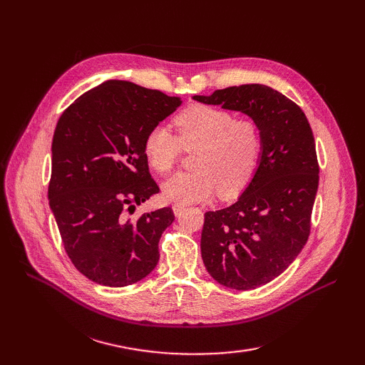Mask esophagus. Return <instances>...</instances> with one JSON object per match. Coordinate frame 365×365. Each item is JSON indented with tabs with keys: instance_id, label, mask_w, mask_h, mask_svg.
<instances>
[{
	"instance_id": "34e87169",
	"label": "esophagus",
	"mask_w": 365,
	"mask_h": 365,
	"mask_svg": "<svg viewBox=\"0 0 365 365\" xmlns=\"http://www.w3.org/2000/svg\"><path fill=\"white\" fill-rule=\"evenodd\" d=\"M172 208H173V212H175L176 216H180V215L184 212V210H185V207H184L182 204H173Z\"/></svg>"
}]
</instances>
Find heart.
Wrapping results in <instances>:
<instances>
[{
  "mask_svg": "<svg viewBox=\"0 0 365 365\" xmlns=\"http://www.w3.org/2000/svg\"><path fill=\"white\" fill-rule=\"evenodd\" d=\"M176 135L153 126L145 137V155L150 168L170 173L184 150H193V172L178 173L163 184L168 200L176 204L202 202L216 190L231 197L240 193L257 169L262 137L256 121L207 105L184 109L173 120Z\"/></svg>",
  "mask_w": 365,
  "mask_h": 365,
  "instance_id": "heart-1",
  "label": "heart"
}]
</instances>
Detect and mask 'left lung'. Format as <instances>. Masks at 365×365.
Segmentation results:
<instances>
[{
	"label": "left lung",
	"instance_id": "8db88e82",
	"mask_svg": "<svg viewBox=\"0 0 365 365\" xmlns=\"http://www.w3.org/2000/svg\"><path fill=\"white\" fill-rule=\"evenodd\" d=\"M193 98L245 113L259 126V168L237 202L204 215L201 254L217 283L260 288L289 267L311 233L319 180L311 125L300 106L267 85L228 86Z\"/></svg>",
	"mask_w": 365,
	"mask_h": 365
}]
</instances>
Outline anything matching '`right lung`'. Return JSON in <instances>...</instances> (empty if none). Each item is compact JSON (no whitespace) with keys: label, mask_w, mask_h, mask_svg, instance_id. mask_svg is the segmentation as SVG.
I'll use <instances>...</instances> for the list:
<instances>
[{"label":"right lung","mask_w":365,"mask_h":365,"mask_svg":"<svg viewBox=\"0 0 365 365\" xmlns=\"http://www.w3.org/2000/svg\"><path fill=\"white\" fill-rule=\"evenodd\" d=\"M181 105L178 97L126 81H106L65 109L54 129L48 200L65 252L94 283L121 288L157 267L158 242L173 210L132 217L160 193L145 137Z\"/></svg>","instance_id":"1"}]
</instances>
